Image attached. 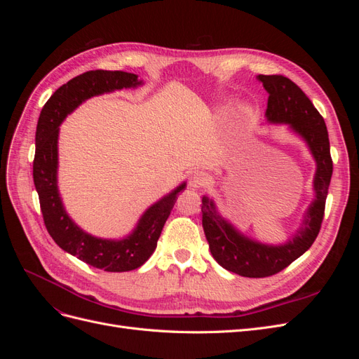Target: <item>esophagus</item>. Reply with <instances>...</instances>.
Returning <instances> with one entry per match:
<instances>
[{"mask_svg":"<svg viewBox=\"0 0 359 359\" xmlns=\"http://www.w3.org/2000/svg\"><path fill=\"white\" fill-rule=\"evenodd\" d=\"M189 184H190L191 189H202V187L206 186V184H208V178H206V175H205L203 172L196 170V172H193L191 175H190Z\"/></svg>","mask_w":359,"mask_h":359,"instance_id":"1","label":"esophagus"}]
</instances>
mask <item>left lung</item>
<instances>
[{"label": "left lung", "mask_w": 359, "mask_h": 359, "mask_svg": "<svg viewBox=\"0 0 359 359\" xmlns=\"http://www.w3.org/2000/svg\"><path fill=\"white\" fill-rule=\"evenodd\" d=\"M257 79L269 94L265 112L268 121L287 124L290 130L306 140L318 168L313 181L316 198L309 206L298 233L281 245H268L250 240L217 212L211 199L202 198V226L212 257L224 269L250 278H262L280 273L311 247L320 231L332 175L328 130L309 97L295 82L281 74H259Z\"/></svg>", "instance_id": "1"}]
</instances>
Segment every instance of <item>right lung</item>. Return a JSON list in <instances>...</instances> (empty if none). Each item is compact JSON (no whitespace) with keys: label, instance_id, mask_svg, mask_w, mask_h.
I'll return each instance as SVG.
<instances>
[{"label":"right lung","instance_id":"add662e5","mask_svg":"<svg viewBox=\"0 0 359 359\" xmlns=\"http://www.w3.org/2000/svg\"><path fill=\"white\" fill-rule=\"evenodd\" d=\"M139 85H142V81L133 73L119 70L85 72L60 86L50 95L40 112L36 130L32 178L46 229L64 252L107 273H124L147 262L154 253L163 226L175 205L178 193L186 189V182L151 205L140 217L135 231L123 240L95 238L83 232L70 219L60 198L57 186L60 124L86 99L115 90L136 88Z\"/></svg>","mask_w":359,"mask_h":359}]
</instances>
